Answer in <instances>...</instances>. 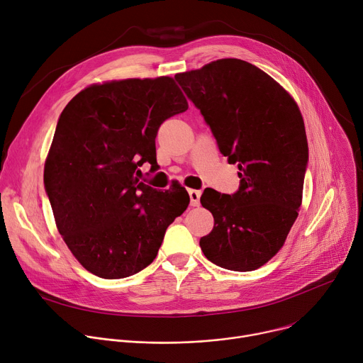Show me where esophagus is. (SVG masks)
<instances>
[{
  "instance_id": "34e87169",
  "label": "esophagus",
  "mask_w": 363,
  "mask_h": 363,
  "mask_svg": "<svg viewBox=\"0 0 363 363\" xmlns=\"http://www.w3.org/2000/svg\"><path fill=\"white\" fill-rule=\"evenodd\" d=\"M189 199H191V205L192 206H199V198H201V191L198 189H189Z\"/></svg>"
}]
</instances>
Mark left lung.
I'll return each mask as SVG.
<instances>
[{
	"label": "left lung",
	"instance_id": "8db88e82",
	"mask_svg": "<svg viewBox=\"0 0 363 363\" xmlns=\"http://www.w3.org/2000/svg\"><path fill=\"white\" fill-rule=\"evenodd\" d=\"M175 80L240 169L237 192L201 195L214 216L201 250L223 269L255 270L283 247L298 216L308 162L301 113L273 77L244 60L221 59Z\"/></svg>",
	"mask_w": 363,
	"mask_h": 363
}]
</instances>
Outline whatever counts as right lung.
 Instances as JSON below:
<instances>
[{
	"label": "right lung",
	"instance_id": "1",
	"mask_svg": "<svg viewBox=\"0 0 363 363\" xmlns=\"http://www.w3.org/2000/svg\"><path fill=\"white\" fill-rule=\"evenodd\" d=\"M186 109L164 76L90 86L62 112L44 186L65 242L97 277L125 279L147 267L186 210L185 188L164 192L139 181L145 162L157 171L160 126Z\"/></svg>",
	"mask_w": 363,
	"mask_h": 363
}]
</instances>
